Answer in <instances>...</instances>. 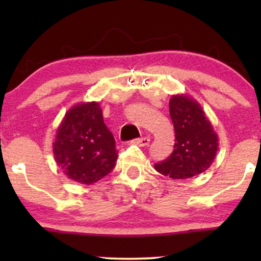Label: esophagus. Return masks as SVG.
<instances>
[{
  "mask_svg": "<svg viewBox=\"0 0 261 261\" xmlns=\"http://www.w3.org/2000/svg\"><path fill=\"white\" fill-rule=\"evenodd\" d=\"M149 138H141V139H135L133 141V144L138 145V146H141V147H145V146H148L149 145Z\"/></svg>",
  "mask_w": 261,
  "mask_h": 261,
  "instance_id": "obj_1",
  "label": "esophagus"
}]
</instances>
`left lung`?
Instances as JSON below:
<instances>
[{"label": "left lung", "instance_id": "left-lung-1", "mask_svg": "<svg viewBox=\"0 0 261 261\" xmlns=\"http://www.w3.org/2000/svg\"><path fill=\"white\" fill-rule=\"evenodd\" d=\"M169 108L176 144L169 158L154 167L172 179H188L209 169L219 149V138L201 105L190 96L173 95Z\"/></svg>", "mask_w": 261, "mask_h": 261}]
</instances>
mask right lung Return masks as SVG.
<instances>
[{
	"mask_svg": "<svg viewBox=\"0 0 261 261\" xmlns=\"http://www.w3.org/2000/svg\"><path fill=\"white\" fill-rule=\"evenodd\" d=\"M55 160L65 176L81 184H94L116 165L115 139L103 121L97 102L71 107L57 129Z\"/></svg>",
	"mask_w": 261,
	"mask_h": 261,
	"instance_id": "1",
	"label": "right lung"
}]
</instances>
